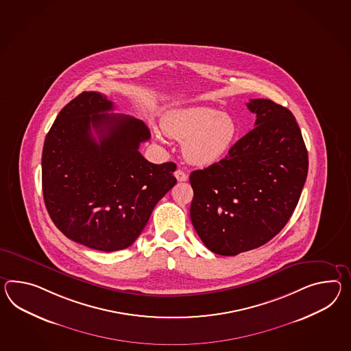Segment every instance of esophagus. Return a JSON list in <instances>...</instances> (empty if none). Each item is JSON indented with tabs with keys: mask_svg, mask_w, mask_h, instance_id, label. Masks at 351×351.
<instances>
[{
	"mask_svg": "<svg viewBox=\"0 0 351 351\" xmlns=\"http://www.w3.org/2000/svg\"><path fill=\"white\" fill-rule=\"evenodd\" d=\"M175 178L178 179V181H186L188 180V173L182 171V170H176L175 171Z\"/></svg>",
	"mask_w": 351,
	"mask_h": 351,
	"instance_id": "34e87169",
	"label": "esophagus"
}]
</instances>
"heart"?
Here are the masks:
<instances>
[{"mask_svg": "<svg viewBox=\"0 0 351 351\" xmlns=\"http://www.w3.org/2000/svg\"><path fill=\"white\" fill-rule=\"evenodd\" d=\"M161 125L167 136L185 142V157L197 166L221 161L239 134L232 117L206 106L172 110L163 117Z\"/></svg>", "mask_w": 351, "mask_h": 351, "instance_id": "obj_1", "label": "heart"}]
</instances>
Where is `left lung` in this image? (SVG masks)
<instances>
[{
	"label": "left lung",
	"mask_w": 351,
	"mask_h": 351,
	"mask_svg": "<svg viewBox=\"0 0 351 351\" xmlns=\"http://www.w3.org/2000/svg\"><path fill=\"white\" fill-rule=\"evenodd\" d=\"M247 105L255 128L226 158L190 173V218L212 252L234 256L282 231L307 179L308 154L291 110L267 99Z\"/></svg>",
	"instance_id": "1"
}]
</instances>
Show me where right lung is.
Wrapping results in <instances>:
<instances>
[{"label": "right lung", "mask_w": 351, "mask_h": 351, "mask_svg": "<svg viewBox=\"0 0 351 351\" xmlns=\"http://www.w3.org/2000/svg\"><path fill=\"white\" fill-rule=\"evenodd\" d=\"M112 110L105 95H78L53 123L42 156L51 221L66 237L104 252L133 245L176 184L175 163L154 165L138 151L151 138L143 120Z\"/></svg>", "instance_id": "right-lung-1"}]
</instances>
